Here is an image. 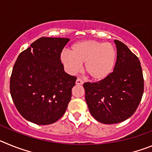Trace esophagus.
I'll list each match as a JSON object with an SVG mask.
<instances>
[{"mask_svg": "<svg viewBox=\"0 0 152 152\" xmlns=\"http://www.w3.org/2000/svg\"><path fill=\"white\" fill-rule=\"evenodd\" d=\"M84 84V81H83L81 79L77 78V80H76V84H77V85H81V84Z\"/></svg>", "mask_w": 152, "mask_h": 152, "instance_id": "1", "label": "esophagus"}]
</instances>
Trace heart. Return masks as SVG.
<instances>
[{"label":"heart","mask_w":152,"mask_h":152,"mask_svg":"<svg viewBox=\"0 0 152 152\" xmlns=\"http://www.w3.org/2000/svg\"><path fill=\"white\" fill-rule=\"evenodd\" d=\"M70 53L62 52L60 61L70 75H75L84 63V72L95 81L105 80L113 72L117 52L113 45L94 39L78 41L70 47Z\"/></svg>","instance_id":"b5f03b06"}]
</instances>
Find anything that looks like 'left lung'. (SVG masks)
<instances>
[{"instance_id":"1","label":"left lung","mask_w":152,"mask_h":152,"mask_svg":"<svg viewBox=\"0 0 152 152\" xmlns=\"http://www.w3.org/2000/svg\"><path fill=\"white\" fill-rule=\"evenodd\" d=\"M117 60L113 72L105 80L84 83L85 100L91 114L98 122L115 124L133 115L144 91L140 61L128 47L114 40Z\"/></svg>"}]
</instances>
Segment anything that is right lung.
<instances>
[{"mask_svg": "<svg viewBox=\"0 0 152 152\" xmlns=\"http://www.w3.org/2000/svg\"><path fill=\"white\" fill-rule=\"evenodd\" d=\"M68 38L41 37L19 55L10 82L17 110L37 125L56 123L64 115L77 77L64 71L60 61Z\"/></svg>", "mask_w": 152, "mask_h": 152, "instance_id": "1", "label": "right lung"}]
</instances>
